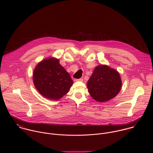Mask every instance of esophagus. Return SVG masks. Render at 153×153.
Masks as SVG:
<instances>
[{
  "label": "esophagus",
  "mask_w": 153,
  "mask_h": 153,
  "mask_svg": "<svg viewBox=\"0 0 153 153\" xmlns=\"http://www.w3.org/2000/svg\"><path fill=\"white\" fill-rule=\"evenodd\" d=\"M74 82H77V81H83L82 79H74Z\"/></svg>",
  "instance_id": "34e87169"
}]
</instances>
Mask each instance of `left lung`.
<instances>
[{
    "mask_svg": "<svg viewBox=\"0 0 153 153\" xmlns=\"http://www.w3.org/2000/svg\"><path fill=\"white\" fill-rule=\"evenodd\" d=\"M88 92L93 99L105 102L115 97L122 88L119 73L106 65H99L87 82Z\"/></svg>",
    "mask_w": 153,
    "mask_h": 153,
    "instance_id": "8db88e82",
    "label": "left lung"
}]
</instances>
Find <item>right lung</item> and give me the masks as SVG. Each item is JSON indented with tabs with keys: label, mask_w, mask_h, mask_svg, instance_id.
<instances>
[{
	"label": "right lung",
	"mask_w": 153,
	"mask_h": 153,
	"mask_svg": "<svg viewBox=\"0 0 153 153\" xmlns=\"http://www.w3.org/2000/svg\"><path fill=\"white\" fill-rule=\"evenodd\" d=\"M33 79L39 93L54 100L66 95L73 83L70 74L60 64L59 60L52 57L37 63L33 71Z\"/></svg>",
	"instance_id": "1"
}]
</instances>
